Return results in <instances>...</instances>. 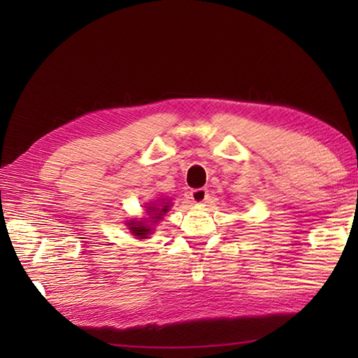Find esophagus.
Returning a JSON list of instances; mask_svg holds the SVG:
<instances>
[{"instance_id":"obj_1","label":"esophagus","mask_w":358,"mask_h":358,"mask_svg":"<svg viewBox=\"0 0 358 358\" xmlns=\"http://www.w3.org/2000/svg\"><path fill=\"white\" fill-rule=\"evenodd\" d=\"M189 199L194 203H203L208 199V191L205 187H197V189L189 191Z\"/></svg>"}]
</instances>
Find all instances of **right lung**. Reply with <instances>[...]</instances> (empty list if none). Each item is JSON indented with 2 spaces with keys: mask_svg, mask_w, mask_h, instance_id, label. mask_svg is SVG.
I'll return each mask as SVG.
<instances>
[{
  "mask_svg": "<svg viewBox=\"0 0 358 358\" xmlns=\"http://www.w3.org/2000/svg\"><path fill=\"white\" fill-rule=\"evenodd\" d=\"M162 201H164V199H162ZM169 202H171V201H169ZM169 202L159 203V207H153L155 203L150 205L148 213H151V222H157V220H161L162 215L167 213ZM129 229H131V234L136 235V237L148 238V235L151 234V229H153V227H150L148 224H145V221H132V222H129Z\"/></svg>",
  "mask_w": 358,
  "mask_h": 358,
  "instance_id": "add662e5",
  "label": "right lung"
}]
</instances>
